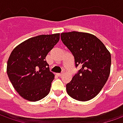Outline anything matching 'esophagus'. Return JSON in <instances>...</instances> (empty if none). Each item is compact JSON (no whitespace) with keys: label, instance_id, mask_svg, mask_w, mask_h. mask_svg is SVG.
Listing matches in <instances>:
<instances>
[{"label":"esophagus","instance_id":"esophagus-1","mask_svg":"<svg viewBox=\"0 0 123 123\" xmlns=\"http://www.w3.org/2000/svg\"><path fill=\"white\" fill-rule=\"evenodd\" d=\"M64 72H65V71L63 70V71H62V72L61 73H58V77H62V76L63 75V74H64Z\"/></svg>","mask_w":123,"mask_h":123}]
</instances>
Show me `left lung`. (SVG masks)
Here are the masks:
<instances>
[{"label": "left lung", "mask_w": 123, "mask_h": 123, "mask_svg": "<svg viewBox=\"0 0 123 123\" xmlns=\"http://www.w3.org/2000/svg\"><path fill=\"white\" fill-rule=\"evenodd\" d=\"M61 40L81 68L66 86L73 99L88 101L99 93L111 72V55L101 41L92 34L79 31L61 34Z\"/></svg>", "instance_id": "left-lung-1"}]
</instances>
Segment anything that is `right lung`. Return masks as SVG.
Returning <instances> with one entry per match:
<instances>
[{
    "label": "right lung",
    "instance_id": "1",
    "mask_svg": "<svg viewBox=\"0 0 123 123\" xmlns=\"http://www.w3.org/2000/svg\"><path fill=\"white\" fill-rule=\"evenodd\" d=\"M60 33L40 35L15 47L7 61L6 72L15 90L24 99L36 102L50 92L55 75L46 61L58 43Z\"/></svg>",
    "mask_w": 123,
    "mask_h": 123
}]
</instances>
